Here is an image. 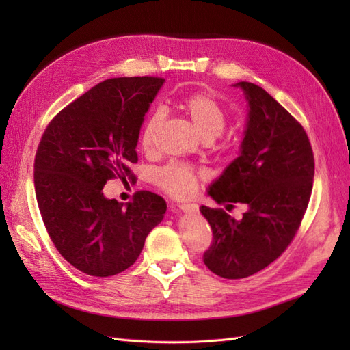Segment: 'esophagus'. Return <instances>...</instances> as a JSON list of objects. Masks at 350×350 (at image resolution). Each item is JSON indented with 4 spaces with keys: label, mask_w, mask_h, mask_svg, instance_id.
<instances>
[{
    "label": "esophagus",
    "mask_w": 350,
    "mask_h": 350,
    "mask_svg": "<svg viewBox=\"0 0 350 350\" xmlns=\"http://www.w3.org/2000/svg\"><path fill=\"white\" fill-rule=\"evenodd\" d=\"M181 208L184 213H197L198 211V206L197 204H189V203H184V204H179L178 206Z\"/></svg>",
    "instance_id": "esophagus-1"
}]
</instances>
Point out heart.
<instances>
[{"instance_id":"1","label":"heart","mask_w":350,"mask_h":350,"mask_svg":"<svg viewBox=\"0 0 350 350\" xmlns=\"http://www.w3.org/2000/svg\"><path fill=\"white\" fill-rule=\"evenodd\" d=\"M179 108H181V111L188 116V120L191 121L193 126L204 142L215 140L216 137H219L226 129V112L215 99H211L207 94H188V96L183 98L181 102H179ZM162 122L163 112L159 109L153 111L146 118L140 134V144L144 150L153 149L156 134L159 129H161ZM201 176H203V174L197 171L193 166L179 162L167 163L159 169L156 174L157 184L161 185V188H163L166 193L175 197H185L188 194H191Z\"/></svg>"}]
</instances>
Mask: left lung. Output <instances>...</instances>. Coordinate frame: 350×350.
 <instances>
[{"instance_id":"8db88e82","label":"left lung","mask_w":350,"mask_h":350,"mask_svg":"<svg viewBox=\"0 0 350 350\" xmlns=\"http://www.w3.org/2000/svg\"><path fill=\"white\" fill-rule=\"evenodd\" d=\"M248 100L241 154L208 196L217 204L247 206L235 220L224 208L201 206L213 232L203 254L208 270L225 279H243L278 260L298 232L312 191L314 153L304 126L260 86L234 84Z\"/></svg>"}]
</instances>
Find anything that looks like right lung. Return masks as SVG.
Segmentation results:
<instances>
[{
    "label": "right lung",
    "instance_id": "1",
    "mask_svg": "<svg viewBox=\"0 0 350 350\" xmlns=\"http://www.w3.org/2000/svg\"><path fill=\"white\" fill-rule=\"evenodd\" d=\"M165 79L116 77L92 88L59 111L35 157V191L42 220L71 266L96 278L129 269L146 237L162 221L166 201L137 191L130 203L102 189L120 178L134 181L130 165L144 115Z\"/></svg>",
    "mask_w": 350,
    "mask_h": 350
}]
</instances>
